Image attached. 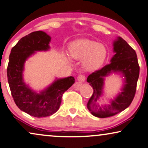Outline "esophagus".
<instances>
[{"mask_svg":"<svg viewBox=\"0 0 148 148\" xmlns=\"http://www.w3.org/2000/svg\"><path fill=\"white\" fill-rule=\"evenodd\" d=\"M77 79L79 82H83L85 81V76H84V75H82V74H80V75H79L77 77Z\"/></svg>","mask_w":148,"mask_h":148,"instance_id":"obj_1","label":"esophagus"}]
</instances>
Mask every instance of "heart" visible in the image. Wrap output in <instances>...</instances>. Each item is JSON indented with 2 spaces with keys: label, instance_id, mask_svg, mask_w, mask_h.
Here are the masks:
<instances>
[{
  "label": "heart",
  "instance_id": "heart-1",
  "mask_svg": "<svg viewBox=\"0 0 148 148\" xmlns=\"http://www.w3.org/2000/svg\"><path fill=\"white\" fill-rule=\"evenodd\" d=\"M70 53L76 60H83L84 69L95 70L103 64L108 56V50L103 44L89 40H78L70 47Z\"/></svg>",
  "mask_w": 148,
  "mask_h": 148
}]
</instances>
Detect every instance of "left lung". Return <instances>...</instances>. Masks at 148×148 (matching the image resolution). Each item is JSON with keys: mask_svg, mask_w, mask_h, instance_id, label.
Masks as SVG:
<instances>
[{"mask_svg": "<svg viewBox=\"0 0 148 148\" xmlns=\"http://www.w3.org/2000/svg\"><path fill=\"white\" fill-rule=\"evenodd\" d=\"M115 55L110 64L92 72L86 81L93 88L92 96L87 103L90 113L98 118H107L125 110L135 97L139 75V66L135 51L121 37L114 42ZM112 73H121L125 77L122 91L108 105L100 106L98 101L103 94L104 78Z\"/></svg>", "mask_w": 148, "mask_h": 148, "instance_id": "left-lung-1", "label": "left lung"}]
</instances>
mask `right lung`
<instances>
[{
	"label": "right lung",
	"mask_w": 148,
	"mask_h": 148,
	"mask_svg": "<svg viewBox=\"0 0 148 148\" xmlns=\"http://www.w3.org/2000/svg\"><path fill=\"white\" fill-rule=\"evenodd\" d=\"M51 37L42 31L33 32L21 38L11 49L7 78L15 104L21 110L36 118L52 115L60 107L63 94L74 83L73 76L57 79L37 93L23 81V71L27 59L36 51L50 49Z\"/></svg>",
	"instance_id": "1"
}]
</instances>
